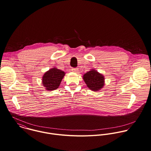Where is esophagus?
Here are the masks:
<instances>
[{
    "mask_svg": "<svg viewBox=\"0 0 151 151\" xmlns=\"http://www.w3.org/2000/svg\"><path fill=\"white\" fill-rule=\"evenodd\" d=\"M78 68H72V71L73 72H76L77 73L78 72Z\"/></svg>",
    "mask_w": 151,
    "mask_h": 151,
    "instance_id": "34e87169",
    "label": "esophagus"
}]
</instances>
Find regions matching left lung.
I'll return each instance as SVG.
<instances>
[{
  "mask_svg": "<svg viewBox=\"0 0 151 151\" xmlns=\"http://www.w3.org/2000/svg\"><path fill=\"white\" fill-rule=\"evenodd\" d=\"M83 79L88 88L91 91H100L105 85L104 76L95 69H91L90 71L85 73Z\"/></svg>",
  "mask_w": 151,
  "mask_h": 151,
  "instance_id": "8db88e82",
  "label": "left lung"
}]
</instances>
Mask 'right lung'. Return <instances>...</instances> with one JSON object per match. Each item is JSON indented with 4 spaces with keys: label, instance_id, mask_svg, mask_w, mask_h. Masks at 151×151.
<instances>
[{
    "label": "right lung",
    "instance_id": "right-lung-1",
    "mask_svg": "<svg viewBox=\"0 0 151 151\" xmlns=\"http://www.w3.org/2000/svg\"><path fill=\"white\" fill-rule=\"evenodd\" d=\"M64 71L54 67L47 71L42 78V85L47 91H52L58 89L64 77Z\"/></svg>",
    "mask_w": 151,
    "mask_h": 151
}]
</instances>
